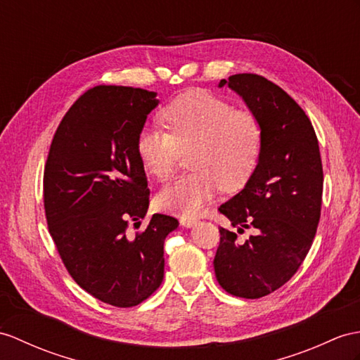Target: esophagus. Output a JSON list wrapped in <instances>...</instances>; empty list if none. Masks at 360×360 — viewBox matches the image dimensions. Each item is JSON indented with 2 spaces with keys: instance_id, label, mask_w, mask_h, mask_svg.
Instances as JSON below:
<instances>
[{
  "instance_id": "1",
  "label": "esophagus",
  "mask_w": 360,
  "mask_h": 360,
  "mask_svg": "<svg viewBox=\"0 0 360 360\" xmlns=\"http://www.w3.org/2000/svg\"><path fill=\"white\" fill-rule=\"evenodd\" d=\"M197 223H198V220H195V218H186V217L180 218V224L185 226V227H192V226H195Z\"/></svg>"
}]
</instances>
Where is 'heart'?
I'll use <instances>...</instances> for the list:
<instances>
[{"label":"heart","mask_w":360,"mask_h":360,"mask_svg":"<svg viewBox=\"0 0 360 360\" xmlns=\"http://www.w3.org/2000/svg\"><path fill=\"white\" fill-rule=\"evenodd\" d=\"M166 127L145 128L137 137L143 168L155 179L172 174L181 150H189L191 172L180 175L157 195L162 210L195 217L221 188H241L255 171L262 128L250 111L235 110L232 102L207 90H192L160 110Z\"/></svg>","instance_id":"b5f03b06"}]
</instances>
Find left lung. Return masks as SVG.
<instances>
[{
	"label": "left lung",
	"mask_w": 360,
	"mask_h": 360,
	"mask_svg": "<svg viewBox=\"0 0 360 360\" xmlns=\"http://www.w3.org/2000/svg\"><path fill=\"white\" fill-rule=\"evenodd\" d=\"M246 102L262 128L255 171L241 192L218 207L243 233L220 227L214 258L217 281L227 293L257 300L290 279L309 253L321 218L323 172L310 119L281 86L253 73L221 79Z\"/></svg>",
	"instance_id": "left-lung-1"
}]
</instances>
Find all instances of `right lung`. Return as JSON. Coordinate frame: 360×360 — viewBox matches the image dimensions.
Returning a JSON list of instances; mask_svg holds the SVG:
<instances>
[{"instance_id": "add662e5", "label": "right lung", "mask_w": 360, "mask_h": 360, "mask_svg": "<svg viewBox=\"0 0 360 360\" xmlns=\"http://www.w3.org/2000/svg\"><path fill=\"white\" fill-rule=\"evenodd\" d=\"M133 86L98 85L60 120L44 168L49 232L70 276L114 307H134L163 281V244L177 218L154 214L137 137L159 101Z\"/></svg>"}]
</instances>
